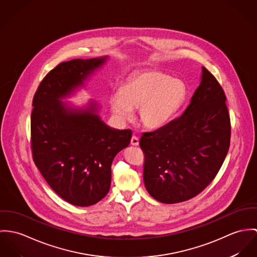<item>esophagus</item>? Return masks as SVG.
<instances>
[{
	"label": "esophagus",
	"mask_w": 257,
	"mask_h": 257,
	"mask_svg": "<svg viewBox=\"0 0 257 257\" xmlns=\"http://www.w3.org/2000/svg\"><path fill=\"white\" fill-rule=\"evenodd\" d=\"M130 144H131L132 146H138V145H139V138L136 137V136H132Z\"/></svg>",
	"instance_id": "34e87169"
}]
</instances>
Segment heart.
Here are the masks:
<instances>
[{
	"mask_svg": "<svg viewBox=\"0 0 257 257\" xmlns=\"http://www.w3.org/2000/svg\"><path fill=\"white\" fill-rule=\"evenodd\" d=\"M186 86L178 79L156 70L131 74L120 92L109 98V107L119 121L133 118V108L139 107V117L147 128L157 129L169 123L185 100Z\"/></svg>",
	"mask_w": 257,
	"mask_h": 257,
	"instance_id": "obj_1",
	"label": "heart"
}]
</instances>
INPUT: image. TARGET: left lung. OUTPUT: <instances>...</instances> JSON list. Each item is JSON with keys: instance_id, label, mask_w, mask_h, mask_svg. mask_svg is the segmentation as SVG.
<instances>
[{"instance_id": "8db88e82", "label": "left lung", "mask_w": 257, "mask_h": 257, "mask_svg": "<svg viewBox=\"0 0 257 257\" xmlns=\"http://www.w3.org/2000/svg\"><path fill=\"white\" fill-rule=\"evenodd\" d=\"M225 92L204 67L200 85L181 116L144 133V182L162 203L191 199L208 186L228 154L230 121Z\"/></svg>"}]
</instances>
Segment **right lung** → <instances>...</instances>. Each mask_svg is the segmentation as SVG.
Segmentation results:
<instances>
[{
    "label": "right lung",
    "mask_w": 257,
    "mask_h": 257,
    "mask_svg": "<svg viewBox=\"0 0 257 257\" xmlns=\"http://www.w3.org/2000/svg\"><path fill=\"white\" fill-rule=\"evenodd\" d=\"M108 56L60 63L38 86L31 112V150L37 169L62 199L97 203L109 191L115 156L128 147L131 130L106 125L91 99L82 107L63 100L85 86Z\"/></svg>",
    "instance_id": "1"
}]
</instances>
